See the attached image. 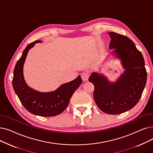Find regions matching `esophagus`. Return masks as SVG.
I'll return each mask as SVG.
<instances>
[{
    "label": "esophagus",
    "mask_w": 153,
    "mask_h": 153,
    "mask_svg": "<svg viewBox=\"0 0 153 153\" xmlns=\"http://www.w3.org/2000/svg\"><path fill=\"white\" fill-rule=\"evenodd\" d=\"M81 78L83 81H87L89 79V74L87 72H84L81 74Z\"/></svg>",
    "instance_id": "obj_1"
}]
</instances>
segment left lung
Wrapping results in <instances>:
<instances>
[{"instance_id":"8db88e82","label":"left lung","mask_w":153,"mask_h":153,"mask_svg":"<svg viewBox=\"0 0 153 153\" xmlns=\"http://www.w3.org/2000/svg\"><path fill=\"white\" fill-rule=\"evenodd\" d=\"M111 53L121 60L124 72L116 82L93 72L89 81L94 85V98L98 108L109 114H119L133 108L140 99L147 81L141 52L128 37L111 32Z\"/></svg>"}]
</instances>
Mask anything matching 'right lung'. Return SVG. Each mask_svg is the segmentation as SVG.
<instances>
[{
	"instance_id": "right-lung-1",
	"label": "right lung",
	"mask_w": 153,
	"mask_h": 153,
	"mask_svg": "<svg viewBox=\"0 0 153 153\" xmlns=\"http://www.w3.org/2000/svg\"><path fill=\"white\" fill-rule=\"evenodd\" d=\"M37 40L27 45L22 56L16 63L12 79L13 88L24 107L30 113L42 116H55L66 109L73 93L82 82L81 76L71 82L62 84L56 91L41 92L30 88L26 84L23 74L24 65L28 52L35 44L41 42Z\"/></svg>"
}]
</instances>
